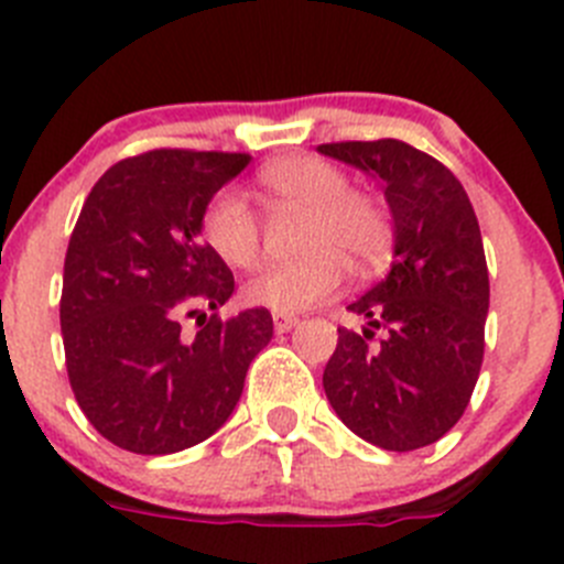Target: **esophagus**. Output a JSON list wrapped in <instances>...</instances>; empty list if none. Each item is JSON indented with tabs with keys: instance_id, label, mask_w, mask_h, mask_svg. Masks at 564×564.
I'll return each instance as SVG.
<instances>
[{
	"instance_id": "1",
	"label": "esophagus",
	"mask_w": 564,
	"mask_h": 564,
	"mask_svg": "<svg viewBox=\"0 0 564 564\" xmlns=\"http://www.w3.org/2000/svg\"><path fill=\"white\" fill-rule=\"evenodd\" d=\"M296 324H299V315L273 313V329H276V332H291Z\"/></svg>"
}]
</instances>
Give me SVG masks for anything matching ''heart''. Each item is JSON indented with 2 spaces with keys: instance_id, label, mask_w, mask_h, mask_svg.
I'll return each instance as SVG.
<instances>
[{
  "instance_id": "1",
  "label": "heart",
  "mask_w": 564,
  "mask_h": 564,
  "mask_svg": "<svg viewBox=\"0 0 564 564\" xmlns=\"http://www.w3.org/2000/svg\"><path fill=\"white\" fill-rule=\"evenodd\" d=\"M257 180L273 207L307 213L302 240L307 254L260 268L243 285L246 302L276 313L318 307L346 282V260L368 271L390 254L393 221L388 210L368 193L351 191V180L337 165L296 154L268 163ZM202 235L232 268H251L260 257V216L235 187H224L210 198L202 216Z\"/></svg>"
}]
</instances>
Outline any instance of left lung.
<instances>
[{"mask_svg":"<svg viewBox=\"0 0 564 564\" xmlns=\"http://www.w3.org/2000/svg\"><path fill=\"white\" fill-rule=\"evenodd\" d=\"M321 154L382 180L395 249L388 276L348 310L324 390L337 417L384 452H415L463 417L485 357V246L470 198L432 154L395 138L321 143ZM377 328L389 332L379 347Z\"/></svg>","mask_w":564,"mask_h":564,"instance_id":"1","label":"left lung"}]
</instances>
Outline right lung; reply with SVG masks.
<instances>
[{"label": "right lung", "mask_w": 564, "mask_h": 564, "mask_svg": "<svg viewBox=\"0 0 564 564\" xmlns=\"http://www.w3.org/2000/svg\"><path fill=\"white\" fill-rule=\"evenodd\" d=\"M246 165L240 152L152 149L110 165L85 198L61 329L74 399L112 446L158 457L207 440L271 340L265 307L218 315L235 276L198 238L210 198ZM193 314L197 337L182 338Z\"/></svg>", "instance_id": "add662e5"}]
</instances>
